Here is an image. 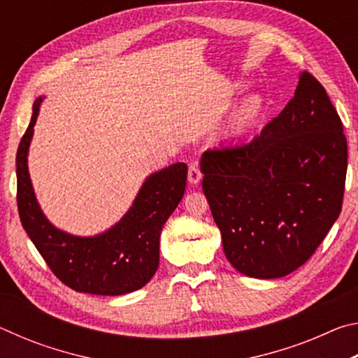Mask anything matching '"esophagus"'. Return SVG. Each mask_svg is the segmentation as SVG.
<instances>
[{"instance_id":"34e87169","label":"esophagus","mask_w":358,"mask_h":358,"mask_svg":"<svg viewBox=\"0 0 358 358\" xmlns=\"http://www.w3.org/2000/svg\"><path fill=\"white\" fill-rule=\"evenodd\" d=\"M202 178V172L201 167H199L197 161H191L189 162V171H187V180H189L191 185H197Z\"/></svg>"}]
</instances>
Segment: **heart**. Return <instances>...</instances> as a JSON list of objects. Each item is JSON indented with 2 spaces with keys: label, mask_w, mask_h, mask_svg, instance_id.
Returning a JSON list of instances; mask_svg holds the SVG:
<instances>
[{
  "label": "heart",
  "mask_w": 358,
  "mask_h": 358,
  "mask_svg": "<svg viewBox=\"0 0 358 358\" xmlns=\"http://www.w3.org/2000/svg\"><path fill=\"white\" fill-rule=\"evenodd\" d=\"M265 113V102L262 96L250 94L238 102L230 117V131L234 134H241L256 126Z\"/></svg>",
  "instance_id": "obj_1"
}]
</instances>
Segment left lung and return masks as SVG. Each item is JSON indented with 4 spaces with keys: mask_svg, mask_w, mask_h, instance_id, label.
<instances>
[{
    "mask_svg": "<svg viewBox=\"0 0 358 358\" xmlns=\"http://www.w3.org/2000/svg\"><path fill=\"white\" fill-rule=\"evenodd\" d=\"M202 189L224 254L259 280L292 273L341 213L348 142L336 108L310 72L254 141L207 150Z\"/></svg>",
    "mask_w": 358,
    "mask_h": 358,
    "instance_id": "left-lung-1",
    "label": "left lung"
}]
</instances>
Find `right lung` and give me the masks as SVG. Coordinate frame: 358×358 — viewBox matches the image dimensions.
<instances>
[{
	"mask_svg": "<svg viewBox=\"0 0 358 358\" xmlns=\"http://www.w3.org/2000/svg\"><path fill=\"white\" fill-rule=\"evenodd\" d=\"M17 150V205L23 229L59 281L77 292L123 295L143 287L159 265V237L186 187L187 166L175 162L151 173L121 220L94 237H77L47 220L28 172V150L41 102Z\"/></svg>",
	"mask_w": 358,
	"mask_h": 358,
	"instance_id": "1",
	"label": "right lung"
}]
</instances>
